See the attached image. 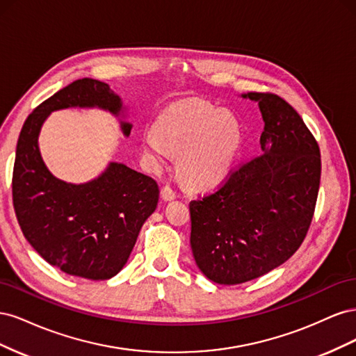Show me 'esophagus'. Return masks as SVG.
Masks as SVG:
<instances>
[{"mask_svg": "<svg viewBox=\"0 0 356 356\" xmlns=\"http://www.w3.org/2000/svg\"><path fill=\"white\" fill-rule=\"evenodd\" d=\"M160 196H161V199H163L165 202H169V200H174L175 197H177V195H175V191L172 190L169 186H165L163 188H161V191H160Z\"/></svg>", "mask_w": 356, "mask_h": 356, "instance_id": "obj_1", "label": "esophagus"}]
</instances>
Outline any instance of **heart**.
<instances>
[{"label":"heart","instance_id":"obj_1","mask_svg":"<svg viewBox=\"0 0 356 356\" xmlns=\"http://www.w3.org/2000/svg\"><path fill=\"white\" fill-rule=\"evenodd\" d=\"M242 143L238 118L199 99L169 106L141 138L144 153L156 165L165 163L168 152L177 154L182 179L197 188L215 186L227 175Z\"/></svg>","mask_w":356,"mask_h":356}]
</instances>
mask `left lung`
Segmentation results:
<instances>
[{
  "instance_id": "1",
  "label": "left lung",
  "mask_w": 356,
  "mask_h": 356,
  "mask_svg": "<svg viewBox=\"0 0 356 356\" xmlns=\"http://www.w3.org/2000/svg\"><path fill=\"white\" fill-rule=\"evenodd\" d=\"M258 102L263 153L230 172L212 193L190 202L193 257L221 285H238L285 263L303 243L316 207L321 153L303 118L275 93Z\"/></svg>"
}]
</instances>
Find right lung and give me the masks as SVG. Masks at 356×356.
<instances>
[{
    "label": "right lung",
    "instance_id": "1",
    "mask_svg": "<svg viewBox=\"0 0 356 356\" xmlns=\"http://www.w3.org/2000/svg\"><path fill=\"white\" fill-rule=\"evenodd\" d=\"M80 106L120 115L122 101L99 80H75L32 111L20 131L13 168V207L20 229L44 260L92 281L122 270L145 220L156 211L157 182L111 161L86 184H68L50 174L38 149L41 126L51 111ZM124 136L132 124L120 122Z\"/></svg>",
    "mask_w": 356,
    "mask_h": 356
}]
</instances>
